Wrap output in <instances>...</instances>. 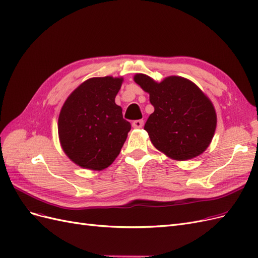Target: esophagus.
Here are the masks:
<instances>
[{
  "label": "esophagus",
  "instance_id": "obj_1",
  "mask_svg": "<svg viewBox=\"0 0 258 258\" xmlns=\"http://www.w3.org/2000/svg\"><path fill=\"white\" fill-rule=\"evenodd\" d=\"M144 124V121L142 119H139V120H135L132 122V127L134 128H142Z\"/></svg>",
  "mask_w": 258,
  "mask_h": 258
}]
</instances>
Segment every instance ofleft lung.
Listing matches in <instances>:
<instances>
[{
    "mask_svg": "<svg viewBox=\"0 0 258 258\" xmlns=\"http://www.w3.org/2000/svg\"><path fill=\"white\" fill-rule=\"evenodd\" d=\"M135 82L150 93L155 111L144 129L158 151L174 160H187L204 153L216 128L215 108L197 85L181 76L160 83L145 74Z\"/></svg>",
    "mask_w": 258,
    "mask_h": 258,
    "instance_id": "left-lung-1",
    "label": "left lung"
}]
</instances>
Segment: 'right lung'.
Listing matches in <instances>:
<instances>
[{
	"label": "right lung",
	"mask_w": 258,
	"mask_h": 258,
	"mask_svg": "<svg viewBox=\"0 0 258 258\" xmlns=\"http://www.w3.org/2000/svg\"><path fill=\"white\" fill-rule=\"evenodd\" d=\"M122 77H92L68 97L58 119L62 150L82 168L100 171L119 155L131 124L115 103Z\"/></svg>",
	"instance_id": "add662e5"
}]
</instances>
